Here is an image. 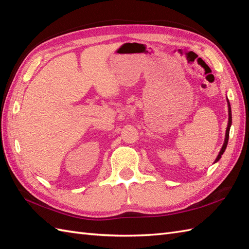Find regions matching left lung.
I'll return each mask as SVG.
<instances>
[{
    "label": "left lung",
    "instance_id": "left-lung-1",
    "mask_svg": "<svg viewBox=\"0 0 249 249\" xmlns=\"http://www.w3.org/2000/svg\"><path fill=\"white\" fill-rule=\"evenodd\" d=\"M227 103H228V114H229V118H228V125H227V129H226V136H225V142L223 144V147L221 149V152H219V154L217 155V157L215 159L214 162H217V161L221 159L222 155L224 154L225 149H226L227 147V144H228V139H229V130H230V126H231V123H232V118H231V108H230V103L229 101L227 100Z\"/></svg>",
    "mask_w": 249,
    "mask_h": 249
}]
</instances>
